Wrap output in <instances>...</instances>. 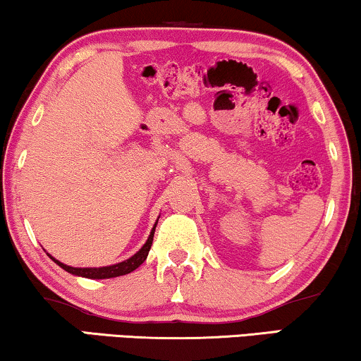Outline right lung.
<instances>
[{
  "label": "right lung",
  "mask_w": 361,
  "mask_h": 361,
  "mask_svg": "<svg viewBox=\"0 0 361 361\" xmlns=\"http://www.w3.org/2000/svg\"><path fill=\"white\" fill-rule=\"evenodd\" d=\"M156 225H154V228H152L149 238H147L145 246H142V248L137 251L135 256H131L130 259L121 261V263H118V264L103 266V268H72V266H67V264L61 263V261L54 259L52 256H51V258L56 261V263L61 266L62 269H66L67 273L75 274V276H82V278H88V279H108V278H116V276L128 274V273H131V271H135L136 268H140V266L145 263V259L147 258V253H149V250H151L152 236H154Z\"/></svg>",
  "instance_id": "obj_1"
}]
</instances>
